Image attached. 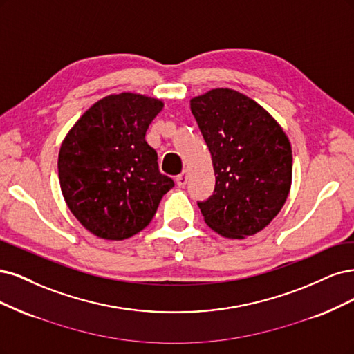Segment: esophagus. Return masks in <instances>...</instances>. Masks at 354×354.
<instances>
[{
	"label": "esophagus",
	"mask_w": 354,
	"mask_h": 354,
	"mask_svg": "<svg viewBox=\"0 0 354 354\" xmlns=\"http://www.w3.org/2000/svg\"><path fill=\"white\" fill-rule=\"evenodd\" d=\"M187 179H188L187 172H182L180 175L176 176V185H178L179 188H184V187L187 185Z\"/></svg>",
	"instance_id": "esophagus-1"
}]
</instances>
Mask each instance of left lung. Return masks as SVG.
I'll list each match as a JSON object with an SVG mask.
<instances>
[{
    "label": "left lung",
    "mask_w": 354,
    "mask_h": 354,
    "mask_svg": "<svg viewBox=\"0 0 354 354\" xmlns=\"http://www.w3.org/2000/svg\"><path fill=\"white\" fill-rule=\"evenodd\" d=\"M191 111L212 154L213 196L198 203L225 238L260 232L281 212L292 179V151L281 124L260 104L230 88L191 100Z\"/></svg>",
    "instance_id": "obj_1"
}]
</instances>
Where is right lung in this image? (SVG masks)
I'll list each match as a JSON object with an SVG mask.
<instances>
[{
	"mask_svg": "<svg viewBox=\"0 0 354 354\" xmlns=\"http://www.w3.org/2000/svg\"><path fill=\"white\" fill-rule=\"evenodd\" d=\"M163 102L141 94L107 95L67 132L59 179L67 207L98 238L122 241L151 222L175 184L160 174L145 132Z\"/></svg>",
	"mask_w": 354,
	"mask_h": 354,
	"instance_id": "1",
	"label": "right lung"
}]
</instances>
